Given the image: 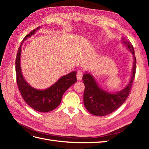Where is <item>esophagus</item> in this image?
<instances>
[{"label":"esophagus","mask_w":149,"mask_h":149,"mask_svg":"<svg viewBox=\"0 0 149 149\" xmlns=\"http://www.w3.org/2000/svg\"><path fill=\"white\" fill-rule=\"evenodd\" d=\"M76 77H77V79L78 81H80L82 79L83 77V73L81 71H78L77 73V74H76Z\"/></svg>","instance_id":"esophagus-1"}]
</instances>
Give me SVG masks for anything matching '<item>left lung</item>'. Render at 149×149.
Instances as JSON below:
<instances>
[{"instance_id": "left-lung-1", "label": "left lung", "mask_w": 149, "mask_h": 149, "mask_svg": "<svg viewBox=\"0 0 149 149\" xmlns=\"http://www.w3.org/2000/svg\"><path fill=\"white\" fill-rule=\"evenodd\" d=\"M121 42L128 51L132 53L133 66L130 78L127 84L120 91L111 93L102 89L95 78L89 71L83 76L84 84L83 102L84 106L90 113L97 116H104L112 113L123 104L127 98L131 90L132 84L136 70V58L133 46L125 38L122 37Z\"/></svg>"}]
</instances>
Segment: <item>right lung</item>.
<instances>
[{
	"label": "right lung",
	"instance_id": "obj_1",
	"mask_svg": "<svg viewBox=\"0 0 149 149\" xmlns=\"http://www.w3.org/2000/svg\"><path fill=\"white\" fill-rule=\"evenodd\" d=\"M42 26H39L25 36L18 49L15 60L17 83L22 96L25 102L35 111L48 112L55 109L61 102L62 96L66 90L77 81L76 71L63 76L51 86L44 89H36L25 79L21 69L22 47L24 41L33 35Z\"/></svg>",
	"mask_w": 149,
	"mask_h": 149
}]
</instances>
